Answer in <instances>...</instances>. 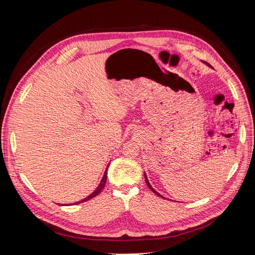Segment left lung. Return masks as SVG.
Instances as JSON below:
<instances>
[{
    "instance_id": "1",
    "label": "left lung",
    "mask_w": 255,
    "mask_h": 255,
    "mask_svg": "<svg viewBox=\"0 0 255 255\" xmlns=\"http://www.w3.org/2000/svg\"><path fill=\"white\" fill-rule=\"evenodd\" d=\"M208 66H210V64H208ZM144 179H145V183H146V185H148L149 188H150V189H151V190H152V191H153L155 194H157V195H158V196H160V197H163L161 194H159V193H158L156 190H154V188H153V187L151 186V184L149 183L148 179H146V175H145V173H144ZM163 198H164V197H163Z\"/></svg>"
}]
</instances>
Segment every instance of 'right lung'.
<instances>
[{"label": "right lung", "instance_id": "obj_1", "mask_svg": "<svg viewBox=\"0 0 255 255\" xmlns=\"http://www.w3.org/2000/svg\"><path fill=\"white\" fill-rule=\"evenodd\" d=\"M109 167V166H107ZM107 167H106V170H105V172H104V176H103V178H102V180H101V182H100V184H99V186L97 187L96 188V190L94 191L93 193H91L88 197H86V198H84L83 200H79V202H77V203H75L76 205L77 204H80V203H84V202H87V200H90L91 198H93V197H95V196H97L101 191H102V189L104 188V186H105V182H106V178H107Z\"/></svg>", "mask_w": 255, "mask_h": 255}]
</instances>
